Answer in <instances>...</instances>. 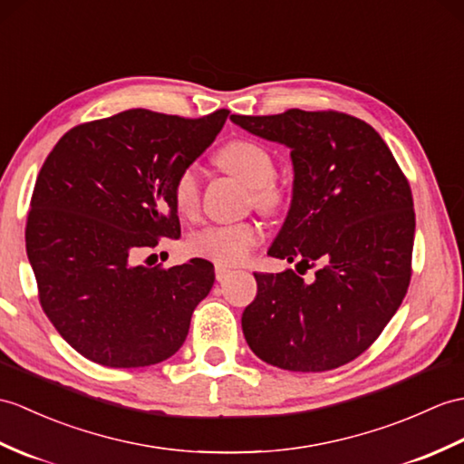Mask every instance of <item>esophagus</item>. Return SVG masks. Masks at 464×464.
<instances>
[{"label":"esophagus","mask_w":464,"mask_h":464,"mask_svg":"<svg viewBox=\"0 0 464 464\" xmlns=\"http://www.w3.org/2000/svg\"><path fill=\"white\" fill-rule=\"evenodd\" d=\"M231 273H233V271H231L229 266H225V265H215V278H218L219 283H223L225 278H227Z\"/></svg>","instance_id":"obj_1"}]
</instances>
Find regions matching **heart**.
Instances as JSON below:
<instances>
[{
    "instance_id": "b5f03b06",
    "label": "heart",
    "mask_w": 464,
    "mask_h": 464,
    "mask_svg": "<svg viewBox=\"0 0 464 464\" xmlns=\"http://www.w3.org/2000/svg\"><path fill=\"white\" fill-rule=\"evenodd\" d=\"M219 168L253 189L255 206L265 213L283 208L285 191L273 181L276 166L271 152L251 140H235L223 146L215 156ZM174 206L183 218H193L199 209V179L196 168H183L171 188ZM263 231L256 223L209 225L193 233L188 239V251L218 265L243 263L253 246L261 241Z\"/></svg>"
}]
</instances>
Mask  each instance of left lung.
<instances>
[{"label": "left lung", "mask_w": 464, "mask_h": 464, "mask_svg": "<svg viewBox=\"0 0 464 464\" xmlns=\"http://www.w3.org/2000/svg\"><path fill=\"white\" fill-rule=\"evenodd\" d=\"M231 122L290 150L293 199L268 255L296 261V271L320 263L310 283L293 268L255 273L245 340L281 370L340 368L372 346L403 303L415 237L411 188L360 118L293 109L233 114Z\"/></svg>", "instance_id": "1"}]
</instances>
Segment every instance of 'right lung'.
<instances>
[{
	"label": "right lung",
	"mask_w": 464,
	"mask_h": 464,
	"mask_svg": "<svg viewBox=\"0 0 464 464\" xmlns=\"http://www.w3.org/2000/svg\"><path fill=\"white\" fill-rule=\"evenodd\" d=\"M229 111L201 118L144 109L74 126L43 164L25 246L39 300L61 336L106 368H144L174 355L209 295L213 265L171 268L132 256L178 239L171 188L221 132Z\"/></svg>",
	"instance_id": "obj_1"
}]
</instances>
